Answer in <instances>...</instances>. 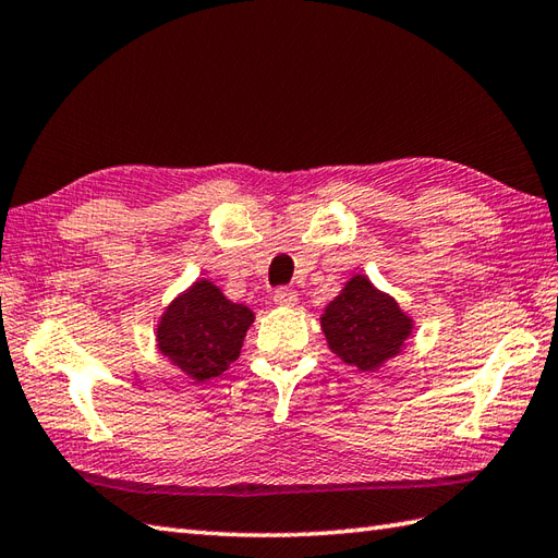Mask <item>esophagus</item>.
<instances>
[{
	"mask_svg": "<svg viewBox=\"0 0 558 558\" xmlns=\"http://www.w3.org/2000/svg\"><path fill=\"white\" fill-rule=\"evenodd\" d=\"M298 292L290 290V288H278L276 292H272V302L280 304V306H294L298 304Z\"/></svg>",
	"mask_w": 558,
	"mask_h": 558,
	"instance_id": "34e87169",
	"label": "esophagus"
}]
</instances>
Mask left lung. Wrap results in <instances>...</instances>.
I'll use <instances>...</instances> for the list:
<instances>
[{
  "label": "left lung",
  "mask_w": 558,
  "mask_h": 558,
  "mask_svg": "<svg viewBox=\"0 0 558 558\" xmlns=\"http://www.w3.org/2000/svg\"><path fill=\"white\" fill-rule=\"evenodd\" d=\"M322 328L328 348L342 362L357 366L360 372H374L400 352L412 322L393 298L378 292L364 276H354L326 306Z\"/></svg>",
  "instance_id": "obj_1"
}]
</instances>
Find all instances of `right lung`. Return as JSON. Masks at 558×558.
Masks as SVG:
<instances>
[{"mask_svg": "<svg viewBox=\"0 0 558 558\" xmlns=\"http://www.w3.org/2000/svg\"><path fill=\"white\" fill-rule=\"evenodd\" d=\"M252 322V310L222 298L213 282L198 280L160 318L158 348L186 376L208 381L240 357Z\"/></svg>", "mask_w": 558, "mask_h": 558, "instance_id": "add662e5", "label": "right lung"}]
</instances>
